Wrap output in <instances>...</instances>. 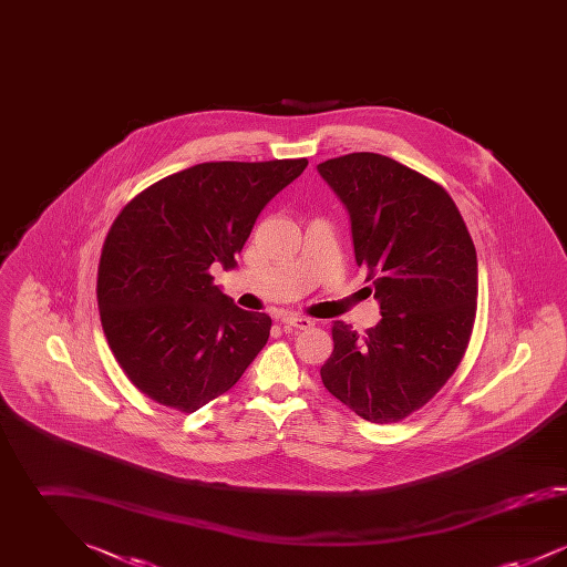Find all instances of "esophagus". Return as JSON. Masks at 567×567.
I'll return each mask as SVG.
<instances>
[{
    "mask_svg": "<svg viewBox=\"0 0 567 567\" xmlns=\"http://www.w3.org/2000/svg\"><path fill=\"white\" fill-rule=\"evenodd\" d=\"M280 321H282L285 327H291V329H308V327H312V324H315L312 319H306V317H296V315H285Z\"/></svg>",
    "mask_w": 567,
    "mask_h": 567,
    "instance_id": "esophagus-1",
    "label": "esophagus"
}]
</instances>
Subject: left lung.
Here are the masks:
<instances>
[{
	"mask_svg": "<svg viewBox=\"0 0 567 567\" xmlns=\"http://www.w3.org/2000/svg\"><path fill=\"white\" fill-rule=\"evenodd\" d=\"M351 216L359 266L374 278L380 321L365 336L336 321L324 389L370 423H395L427 404L467 349L478 261L451 195L377 153L317 165Z\"/></svg>",
	"mask_w": 567,
	"mask_h": 567,
	"instance_id": "8db88e82",
	"label": "left lung"
}]
</instances>
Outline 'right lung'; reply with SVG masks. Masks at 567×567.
Segmentation results:
<instances>
[{"label":"right lung","instance_id":"obj_1","mask_svg":"<svg viewBox=\"0 0 567 567\" xmlns=\"http://www.w3.org/2000/svg\"><path fill=\"white\" fill-rule=\"evenodd\" d=\"M306 159L197 163L142 190L110 227L97 270L102 327L151 400L195 412L229 391L270 338L266 312L225 296L257 216Z\"/></svg>","mask_w":567,"mask_h":567}]
</instances>
